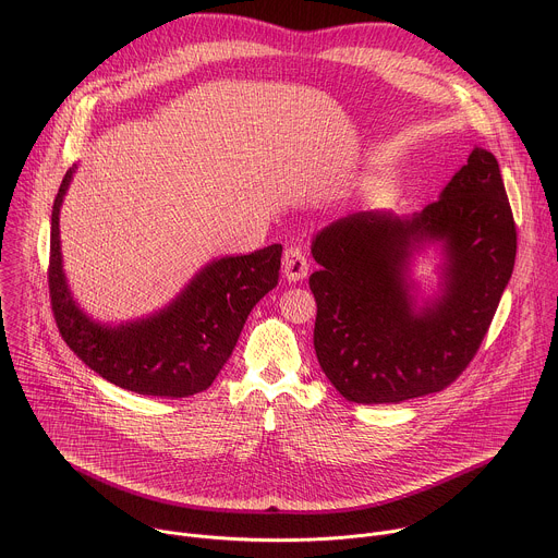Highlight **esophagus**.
<instances>
[{"instance_id":"34e87169","label":"esophagus","mask_w":558,"mask_h":558,"mask_svg":"<svg viewBox=\"0 0 558 558\" xmlns=\"http://www.w3.org/2000/svg\"><path fill=\"white\" fill-rule=\"evenodd\" d=\"M282 274L289 282H298L302 280L306 274H308V260H306V254L298 247V245H291L284 250V256H282Z\"/></svg>"}]
</instances>
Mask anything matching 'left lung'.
<instances>
[{
    "mask_svg": "<svg viewBox=\"0 0 558 558\" xmlns=\"http://www.w3.org/2000/svg\"><path fill=\"white\" fill-rule=\"evenodd\" d=\"M445 250L442 293L417 307L410 258ZM313 347L355 404H400L450 386L480 351L514 269L517 225L493 151L474 147L441 196L397 218L355 211L315 235Z\"/></svg>",
    "mask_w": 558,
    "mask_h": 558,
    "instance_id": "obj_1",
    "label": "left lung"
}]
</instances>
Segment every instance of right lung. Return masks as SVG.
Listing matches in <instances>:
<instances>
[{
  "label": "right lung",
  "instance_id": "1",
  "mask_svg": "<svg viewBox=\"0 0 558 558\" xmlns=\"http://www.w3.org/2000/svg\"><path fill=\"white\" fill-rule=\"evenodd\" d=\"M65 172L52 205L48 289L63 342L104 379L151 397H190L207 390L229 360L256 302L278 284L282 245L209 263L181 295L145 320L104 327L76 306L61 269L59 207Z\"/></svg>",
  "mask_w": 558,
  "mask_h": 558
}]
</instances>
